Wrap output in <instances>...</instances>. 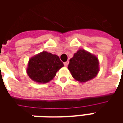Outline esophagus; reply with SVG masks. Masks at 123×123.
<instances>
[{
    "label": "esophagus",
    "mask_w": 123,
    "mask_h": 123,
    "mask_svg": "<svg viewBox=\"0 0 123 123\" xmlns=\"http://www.w3.org/2000/svg\"><path fill=\"white\" fill-rule=\"evenodd\" d=\"M68 64H69L68 61H67V62H64V66H68Z\"/></svg>",
    "instance_id": "34e87169"
}]
</instances>
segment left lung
<instances>
[{"mask_svg": "<svg viewBox=\"0 0 123 123\" xmlns=\"http://www.w3.org/2000/svg\"><path fill=\"white\" fill-rule=\"evenodd\" d=\"M68 68L77 81L86 82L94 78L98 73V58L85 50H79L70 59Z\"/></svg>", "mask_w": 123, "mask_h": 123, "instance_id": "left-lung-1", "label": "left lung"}]
</instances>
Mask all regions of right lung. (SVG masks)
Masks as SVG:
<instances>
[{
	"instance_id": "add662e5",
	"label": "right lung",
	"mask_w": 123,
	"mask_h": 123,
	"mask_svg": "<svg viewBox=\"0 0 123 123\" xmlns=\"http://www.w3.org/2000/svg\"><path fill=\"white\" fill-rule=\"evenodd\" d=\"M63 66L57 55L43 51L29 59L26 72L33 81L45 83L54 78Z\"/></svg>"
}]
</instances>
